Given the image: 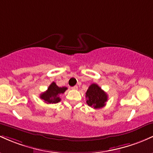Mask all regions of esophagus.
Here are the masks:
<instances>
[{"mask_svg": "<svg viewBox=\"0 0 153 153\" xmlns=\"http://www.w3.org/2000/svg\"><path fill=\"white\" fill-rule=\"evenodd\" d=\"M71 89H72V90H78V87H77L76 85L74 86V87H71Z\"/></svg>", "mask_w": 153, "mask_h": 153, "instance_id": "esophagus-1", "label": "esophagus"}]
</instances>
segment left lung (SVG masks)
<instances>
[{"label": "left lung", "mask_w": 153, "mask_h": 153, "mask_svg": "<svg viewBox=\"0 0 153 153\" xmlns=\"http://www.w3.org/2000/svg\"><path fill=\"white\" fill-rule=\"evenodd\" d=\"M86 98L89 106L97 109L105 105L108 95L97 84H92L86 92Z\"/></svg>", "instance_id": "1"}]
</instances>
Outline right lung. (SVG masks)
<instances>
[{"mask_svg": "<svg viewBox=\"0 0 153 153\" xmlns=\"http://www.w3.org/2000/svg\"><path fill=\"white\" fill-rule=\"evenodd\" d=\"M66 90H67V87H59L53 82L49 86L48 90L45 92H42L39 97L41 99L43 100L44 102L46 103H58L61 101L60 95L64 93Z\"/></svg>", "mask_w": 153, "mask_h": 153, "instance_id": "1", "label": "right lung"}]
</instances>
